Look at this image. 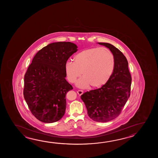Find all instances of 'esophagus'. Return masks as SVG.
<instances>
[{
    "label": "esophagus",
    "instance_id": "obj_1",
    "mask_svg": "<svg viewBox=\"0 0 158 158\" xmlns=\"http://www.w3.org/2000/svg\"><path fill=\"white\" fill-rule=\"evenodd\" d=\"M77 94L79 95H82V94L84 93V91L82 90H78L77 91Z\"/></svg>",
    "mask_w": 158,
    "mask_h": 158
}]
</instances>
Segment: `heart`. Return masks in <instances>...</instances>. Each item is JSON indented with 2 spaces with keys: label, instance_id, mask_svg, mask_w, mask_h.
I'll return each mask as SVG.
<instances>
[{
  "label": "heart",
  "instance_id": "1",
  "mask_svg": "<svg viewBox=\"0 0 158 158\" xmlns=\"http://www.w3.org/2000/svg\"><path fill=\"white\" fill-rule=\"evenodd\" d=\"M114 68V56L111 51L104 47H91L76 54L74 61H67L65 72L72 83L81 74L84 75L76 82L78 87L86 88L91 85L98 87L107 82Z\"/></svg>",
  "mask_w": 158,
  "mask_h": 158
}]
</instances>
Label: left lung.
<instances>
[{"label":"left lung","mask_w":158,"mask_h":158,"mask_svg":"<svg viewBox=\"0 0 158 158\" xmlns=\"http://www.w3.org/2000/svg\"><path fill=\"white\" fill-rule=\"evenodd\" d=\"M107 47L114 58L113 73L101 88L85 93L81 96L91 120L105 123L117 118L130 96L131 75L124 54L112 44L98 43Z\"/></svg>","instance_id":"1"}]
</instances>
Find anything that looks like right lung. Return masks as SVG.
<instances>
[{"instance_id": "right-lung-1", "label": "right lung", "mask_w": 158, "mask_h": 158, "mask_svg": "<svg viewBox=\"0 0 158 158\" xmlns=\"http://www.w3.org/2000/svg\"><path fill=\"white\" fill-rule=\"evenodd\" d=\"M77 50V45L70 42H54L33 57L24 76V97L38 120L52 123L64 116L66 94L73 89L65 80V64Z\"/></svg>"}]
</instances>
